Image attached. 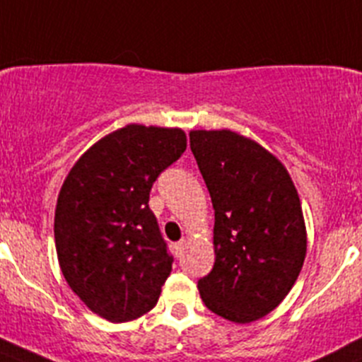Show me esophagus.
<instances>
[{
    "mask_svg": "<svg viewBox=\"0 0 362 362\" xmlns=\"http://www.w3.org/2000/svg\"><path fill=\"white\" fill-rule=\"evenodd\" d=\"M185 246H187V243H185L184 239H182V241H178V243H175V253H177L178 257H180L182 253H184Z\"/></svg>",
    "mask_w": 362,
    "mask_h": 362,
    "instance_id": "1",
    "label": "esophagus"
}]
</instances>
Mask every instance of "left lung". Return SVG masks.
Returning a JSON list of instances; mask_svg holds the SVG:
<instances>
[{
	"mask_svg": "<svg viewBox=\"0 0 362 362\" xmlns=\"http://www.w3.org/2000/svg\"><path fill=\"white\" fill-rule=\"evenodd\" d=\"M189 141L214 207V268L198 291L221 318L257 322L288 296L305 261L298 192L257 141L227 128L191 130Z\"/></svg>",
	"mask_w": 362,
	"mask_h": 362,
	"instance_id": "left-lung-1",
	"label": "left lung"
}]
</instances>
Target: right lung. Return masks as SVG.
<instances>
[{
  "instance_id": "right-lung-1",
  "label": "right lung",
  "mask_w": 362,
  "mask_h": 362,
  "mask_svg": "<svg viewBox=\"0 0 362 362\" xmlns=\"http://www.w3.org/2000/svg\"><path fill=\"white\" fill-rule=\"evenodd\" d=\"M185 148L182 128L130 123L96 141L60 187V269L74 295L101 318L132 322L158 302L173 257L148 202L160 171Z\"/></svg>"
}]
</instances>
